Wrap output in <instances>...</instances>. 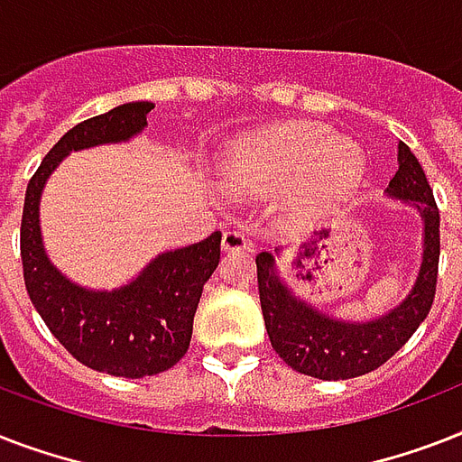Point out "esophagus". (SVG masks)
Segmentation results:
<instances>
[{
	"mask_svg": "<svg viewBox=\"0 0 462 462\" xmlns=\"http://www.w3.org/2000/svg\"><path fill=\"white\" fill-rule=\"evenodd\" d=\"M249 249H252V242L245 237V232H223V252H249Z\"/></svg>",
	"mask_w": 462,
	"mask_h": 462,
	"instance_id": "obj_1",
	"label": "esophagus"
}]
</instances>
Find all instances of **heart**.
<instances>
[{"instance_id":"heart-1","label":"heart","mask_w":462,"mask_h":462,"mask_svg":"<svg viewBox=\"0 0 462 462\" xmlns=\"http://www.w3.org/2000/svg\"><path fill=\"white\" fill-rule=\"evenodd\" d=\"M220 170L242 191L285 187L281 213L290 223H302L359 187L365 158L355 143L337 139L330 129L292 125L239 141Z\"/></svg>"}]
</instances>
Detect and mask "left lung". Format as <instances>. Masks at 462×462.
Returning a JSON list of instances; mask_svg holds the SVG:
<instances>
[{"mask_svg": "<svg viewBox=\"0 0 462 462\" xmlns=\"http://www.w3.org/2000/svg\"><path fill=\"white\" fill-rule=\"evenodd\" d=\"M388 199L412 206L422 220V259L402 302L376 319L347 321L311 304L290 288L278 271L281 249L256 256L259 297L273 350L300 374L323 381L355 379L391 359L430 314L437 292L439 208L431 187L405 143H398V172L386 187Z\"/></svg>", "mask_w": 462, "mask_h": 462, "instance_id": "1", "label": "left lung"}]
</instances>
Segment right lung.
Returning <instances> with one entry per match:
<instances>
[{"label":"right lung","mask_w":462,"mask_h":462,"mask_svg":"<svg viewBox=\"0 0 462 462\" xmlns=\"http://www.w3.org/2000/svg\"><path fill=\"white\" fill-rule=\"evenodd\" d=\"M153 103H125L69 129L40 162L25 189L21 261L25 290L52 336L81 365L110 376L143 379L165 372L189 350L194 314L220 261V232L158 254L115 290L79 285L54 266L40 230L42 189L74 151L126 143L148 126Z\"/></svg>","instance_id":"right-lung-1"}]
</instances>
